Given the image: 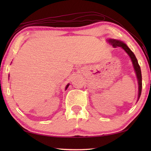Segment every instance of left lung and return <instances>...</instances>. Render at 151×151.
I'll list each match as a JSON object with an SVG mask.
<instances>
[{
  "instance_id": "obj_1",
  "label": "left lung",
  "mask_w": 151,
  "mask_h": 151,
  "mask_svg": "<svg viewBox=\"0 0 151 151\" xmlns=\"http://www.w3.org/2000/svg\"><path fill=\"white\" fill-rule=\"evenodd\" d=\"M108 43L114 47L116 48L117 47H121L125 52L127 53L128 55L130 58V60L132 62V65L134 67V71H135L136 78L137 80V83H138V95H137V102L139 101V97L141 96V93H142V72H141L140 67L137 62V60L136 56L134 55L133 52L131 50L129 47H128L126 44H125L123 41L120 40H117L114 39H108L107 40Z\"/></svg>"
}]
</instances>
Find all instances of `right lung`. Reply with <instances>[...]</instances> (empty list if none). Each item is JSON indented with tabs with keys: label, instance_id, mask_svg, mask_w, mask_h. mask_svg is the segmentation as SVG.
Here are the masks:
<instances>
[{
	"label": "right lung",
	"instance_id": "add662e5",
	"mask_svg": "<svg viewBox=\"0 0 151 151\" xmlns=\"http://www.w3.org/2000/svg\"><path fill=\"white\" fill-rule=\"evenodd\" d=\"M69 84H67V85L66 86V87H65V90H66V89H67V88H68V87H69Z\"/></svg>",
	"mask_w": 151,
	"mask_h": 151
}]
</instances>
